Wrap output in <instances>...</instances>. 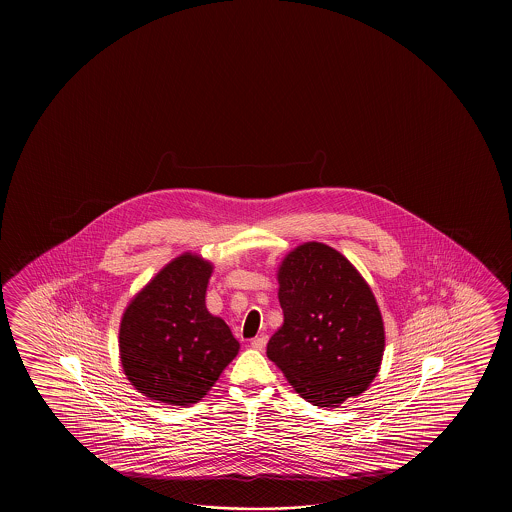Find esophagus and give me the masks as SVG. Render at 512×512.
I'll use <instances>...</instances> for the list:
<instances>
[{
    "label": "esophagus",
    "mask_w": 512,
    "mask_h": 512,
    "mask_svg": "<svg viewBox=\"0 0 512 512\" xmlns=\"http://www.w3.org/2000/svg\"><path fill=\"white\" fill-rule=\"evenodd\" d=\"M251 346L258 351H263V348L267 346V337L261 335V337L252 338Z\"/></svg>",
    "instance_id": "34e87169"
}]
</instances>
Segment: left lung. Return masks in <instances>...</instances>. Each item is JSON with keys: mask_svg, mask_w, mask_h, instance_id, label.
Listing matches in <instances>:
<instances>
[{"mask_svg": "<svg viewBox=\"0 0 512 512\" xmlns=\"http://www.w3.org/2000/svg\"><path fill=\"white\" fill-rule=\"evenodd\" d=\"M283 324L267 357L307 403L337 408L370 388L386 346L381 309L353 263L307 241L278 267Z\"/></svg>", "mask_w": 512, "mask_h": 512, "instance_id": "1", "label": "left lung"}]
</instances>
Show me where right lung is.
I'll return each instance as SVG.
<instances>
[{
	"instance_id": "add662e5",
	"label": "right lung",
	"mask_w": 512,
	"mask_h": 512,
	"mask_svg": "<svg viewBox=\"0 0 512 512\" xmlns=\"http://www.w3.org/2000/svg\"><path fill=\"white\" fill-rule=\"evenodd\" d=\"M212 271L203 256L183 252L122 313L120 364L131 386L150 401L196 404L240 351L225 320L207 309Z\"/></svg>"
}]
</instances>
